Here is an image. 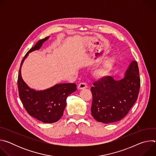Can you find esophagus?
<instances>
[{
  "label": "esophagus",
  "instance_id": "obj_1",
  "mask_svg": "<svg viewBox=\"0 0 156 156\" xmlns=\"http://www.w3.org/2000/svg\"><path fill=\"white\" fill-rule=\"evenodd\" d=\"M87 86L86 83H81L78 86V90H83V89L87 88Z\"/></svg>",
  "mask_w": 156,
  "mask_h": 156
}]
</instances>
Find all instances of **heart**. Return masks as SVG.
<instances>
[{"label":"heart","instance_id":"heart-1","mask_svg":"<svg viewBox=\"0 0 156 156\" xmlns=\"http://www.w3.org/2000/svg\"><path fill=\"white\" fill-rule=\"evenodd\" d=\"M115 63V59L114 57H109L105 59L100 67L94 71L93 76L98 80L106 77L113 69Z\"/></svg>","mask_w":156,"mask_h":156}]
</instances>
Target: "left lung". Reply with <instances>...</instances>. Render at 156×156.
<instances>
[{
  "label": "left lung",
  "instance_id": "left-lung-1",
  "mask_svg": "<svg viewBox=\"0 0 156 156\" xmlns=\"http://www.w3.org/2000/svg\"><path fill=\"white\" fill-rule=\"evenodd\" d=\"M140 78L137 62H131L125 76L116 81L107 76L93 83L91 87L92 116L98 122L113 123L125 117L138 99Z\"/></svg>",
  "mask_w": 156,
  "mask_h": 156
}]
</instances>
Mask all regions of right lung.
Listing matches in <instances>:
<instances>
[{"label": "right lung", "instance_id": "obj_1", "mask_svg": "<svg viewBox=\"0 0 156 156\" xmlns=\"http://www.w3.org/2000/svg\"><path fill=\"white\" fill-rule=\"evenodd\" d=\"M49 37L39 40L26 54L20 65L17 81L20 98L28 114L46 123L59 120L66 105V98L76 90L75 83H61L45 90L36 91L29 87L22 79L21 67L24 60L29 53L39 49L42 43Z\"/></svg>", "mask_w": 156, "mask_h": 156}]
</instances>
